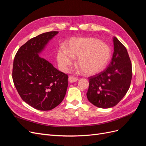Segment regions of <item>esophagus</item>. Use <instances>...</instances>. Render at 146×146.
I'll return each mask as SVG.
<instances>
[{
    "label": "esophagus",
    "mask_w": 146,
    "mask_h": 146,
    "mask_svg": "<svg viewBox=\"0 0 146 146\" xmlns=\"http://www.w3.org/2000/svg\"><path fill=\"white\" fill-rule=\"evenodd\" d=\"M68 80L70 83H74V82H76L78 80V78L76 77H74V76H69L68 78Z\"/></svg>",
    "instance_id": "obj_1"
}]
</instances>
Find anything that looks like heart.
I'll return each mask as SVG.
<instances>
[{
    "mask_svg": "<svg viewBox=\"0 0 146 146\" xmlns=\"http://www.w3.org/2000/svg\"><path fill=\"white\" fill-rule=\"evenodd\" d=\"M111 56V50L106 44L92 38H73L69 42L68 49L61 46L57 52V60L64 69L73 64L77 58V64L87 75L100 72L107 65Z\"/></svg>",
    "mask_w": 146,
    "mask_h": 146,
    "instance_id": "1",
    "label": "heart"
}]
</instances>
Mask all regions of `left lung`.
Segmentation results:
<instances>
[{
    "label": "left lung",
    "mask_w": 146,
    "mask_h": 146,
    "mask_svg": "<svg viewBox=\"0 0 146 146\" xmlns=\"http://www.w3.org/2000/svg\"><path fill=\"white\" fill-rule=\"evenodd\" d=\"M114 52L111 62L104 71L89 78L86 93L90 102L99 108L116 105L129 90L131 77V63L125 46L113 38Z\"/></svg>",
    "instance_id": "8db88e82"
}]
</instances>
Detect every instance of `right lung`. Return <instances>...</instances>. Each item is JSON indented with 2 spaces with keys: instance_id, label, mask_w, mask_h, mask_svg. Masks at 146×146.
I'll return each instance as SVG.
<instances>
[{
  "instance_id": "add662e5",
  "label": "right lung",
  "mask_w": 146,
  "mask_h": 146,
  "mask_svg": "<svg viewBox=\"0 0 146 146\" xmlns=\"http://www.w3.org/2000/svg\"><path fill=\"white\" fill-rule=\"evenodd\" d=\"M58 33L52 31L30 39L19 48L13 61V80L19 96L31 107L41 111L58 106L68 85V75L38 55Z\"/></svg>"
}]
</instances>
